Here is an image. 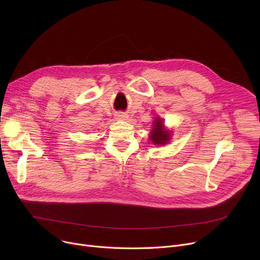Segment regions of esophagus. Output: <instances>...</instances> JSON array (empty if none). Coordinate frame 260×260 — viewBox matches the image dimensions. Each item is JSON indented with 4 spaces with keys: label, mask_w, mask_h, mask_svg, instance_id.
Returning a JSON list of instances; mask_svg holds the SVG:
<instances>
[{
    "label": "esophagus",
    "mask_w": 260,
    "mask_h": 260,
    "mask_svg": "<svg viewBox=\"0 0 260 260\" xmlns=\"http://www.w3.org/2000/svg\"><path fill=\"white\" fill-rule=\"evenodd\" d=\"M115 118L117 120H119V121H125V120H127L128 116L126 114H124V113H117L115 115Z\"/></svg>",
    "instance_id": "34e87169"
}]
</instances>
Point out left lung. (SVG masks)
I'll return each instance as SVG.
<instances>
[{
	"instance_id": "left-lung-1",
	"label": "left lung",
	"mask_w": 260,
	"mask_h": 260,
	"mask_svg": "<svg viewBox=\"0 0 260 260\" xmlns=\"http://www.w3.org/2000/svg\"><path fill=\"white\" fill-rule=\"evenodd\" d=\"M154 126L149 133V138H151L152 142L157 145H165L171 140V132L167 131L165 128V124H163V120L159 117H156L154 120Z\"/></svg>"
}]
</instances>
